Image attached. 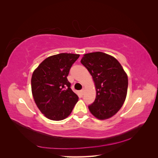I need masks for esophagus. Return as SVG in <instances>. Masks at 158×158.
Here are the masks:
<instances>
[{
    "mask_svg": "<svg viewBox=\"0 0 158 158\" xmlns=\"http://www.w3.org/2000/svg\"><path fill=\"white\" fill-rule=\"evenodd\" d=\"M80 92H81V94H82V95H84V92H85V89H84V88H83L82 90L80 91Z\"/></svg>",
    "mask_w": 158,
    "mask_h": 158,
    "instance_id": "obj_1",
    "label": "esophagus"
}]
</instances>
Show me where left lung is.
<instances>
[{"instance_id": "obj_1", "label": "left lung", "mask_w": 158, "mask_h": 158, "mask_svg": "<svg viewBox=\"0 0 158 158\" xmlns=\"http://www.w3.org/2000/svg\"><path fill=\"white\" fill-rule=\"evenodd\" d=\"M81 63L92 76L96 90L95 101L88 106L90 113L99 120L112 117L126 99L128 89L126 72L114 57L102 52L84 55Z\"/></svg>"}]
</instances>
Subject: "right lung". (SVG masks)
Listing matches in <instances>:
<instances>
[{
    "mask_svg": "<svg viewBox=\"0 0 158 158\" xmlns=\"http://www.w3.org/2000/svg\"><path fill=\"white\" fill-rule=\"evenodd\" d=\"M80 55L60 53L47 57L33 71L31 92L37 107L47 118L61 121L68 117L78 101L67 76Z\"/></svg>",
    "mask_w": 158,
    "mask_h": 158,
    "instance_id": "add662e5",
    "label": "right lung"
}]
</instances>
